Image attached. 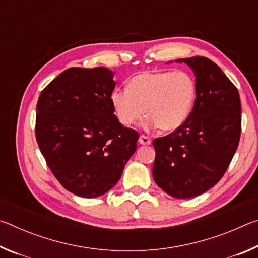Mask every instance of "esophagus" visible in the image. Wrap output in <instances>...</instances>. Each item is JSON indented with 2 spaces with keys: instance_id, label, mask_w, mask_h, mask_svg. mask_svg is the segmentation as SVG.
<instances>
[{
  "instance_id": "esophagus-1",
  "label": "esophagus",
  "mask_w": 258,
  "mask_h": 258,
  "mask_svg": "<svg viewBox=\"0 0 258 258\" xmlns=\"http://www.w3.org/2000/svg\"><path fill=\"white\" fill-rule=\"evenodd\" d=\"M139 143H140V145L147 146V145H150L151 140H150V138H148L147 135L141 134V135H140V138H139Z\"/></svg>"
}]
</instances>
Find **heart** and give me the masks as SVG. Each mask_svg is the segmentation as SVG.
<instances>
[{"instance_id":"1","label":"heart","mask_w":258,"mask_h":258,"mask_svg":"<svg viewBox=\"0 0 258 258\" xmlns=\"http://www.w3.org/2000/svg\"><path fill=\"white\" fill-rule=\"evenodd\" d=\"M196 99V82L184 71L142 72L131 78L127 89L116 90L111 103L117 118L125 126L145 115L148 127L174 131L186 120Z\"/></svg>"}]
</instances>
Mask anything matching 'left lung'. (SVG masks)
I'll return each instance as SVG.
<instances>
[{"label": "left lung", "instance_id": "8db88e82", "mask_svg": "<svg viewBox=\"0 0 258 258\" xmlns=\"http://www.w3.org/2000/svg\"><path fill=\"white\" fill-rule=\"evenodd\" d=\"M194 69L196 100L186 120L154 140L152 176L175 198H192L223 177L239 145L241 104L237 87L205 56L180 59Z\"/></svg>", "mask_w": 258, "mask_h": 258}]
</instances>
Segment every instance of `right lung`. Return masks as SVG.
<instances>
[{
  "label": "right lung",
  "mask_w": 258,
  "mask_h": 258,
  "mask_svg": "<svg viewBox=\"0 0 258 258\" xmlns=\"http://www.w3.org/2000/svg\"><path fill=\"white\" fill-rule=\"evenodd\" d=\"M112 75L104 67L68 68L37 101V145L60 184L80 197L110 190L137 150L139 133L113 115Z\"/></svg>",
  "instance_id": "obj_1"
}]
</instances>
